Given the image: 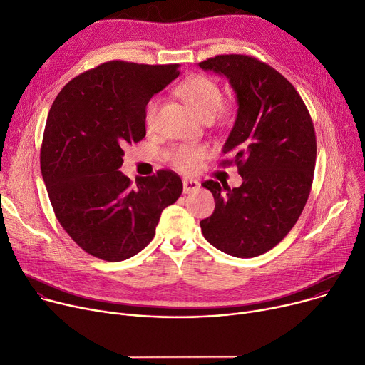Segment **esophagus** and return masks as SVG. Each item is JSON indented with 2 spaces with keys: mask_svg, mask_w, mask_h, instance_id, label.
<instances>
[{
  "mask_svg": "<svg viewBox=\"0 0 365 365\" xmlns=\"http://www.w3.org/2000/svg\"><path fill=\"white\" fill-rule=\"evenodd\" d=\"M182 185H184L185 195H190V192H195L200 188V182L196 181V180H184Z\"/></svg>",
  "mask_w": 365,
  "mask_h": 365,
  "instance_id": "34e87169",
  "label": "esophagus"
}]
</instances>
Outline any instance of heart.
Wrapping results in <instances>:
<instances>
[{"mask_svg":"<svg viewBox=\"0 0 365 365\" xmlns=\"http://www.w3.org/2000/svg\"><path fill=\"white\" fill-rule=\"evenodd\" d=\"M178 96L191 107L200 119H213L222 103L220 83L210 76L197 73L184 79L177 88ZM159 112V98L152 97L145 103L144 123L148 131L155 130ZM209 155L206 145H180L170 153V162L181 173H192Z\"/></svg>","mask_w":365,"mask_h":365,"instance_id":"heart-1","label":"heart"}]
</instances>
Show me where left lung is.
Listing matches in <instances>:
<instances>
[{"label":"left lung","instance_id":"1","mask_svg":"<svg viewBox=\"0 0 365 365\" xmlns=\"http://www.w3.org/2000/svg\"><path fill=\"white\" fill-rule=\"evenodd\" d=\"M228 78L239 110L222 152L242 185L207 180L215 210L200 221L205 239L235 258L259 256L280 243L307 205L317 158L314 123L293 85L269 64L246 54L200 61Z\"/></svg>","mask_w":365,"mask_h":365}]
</instances>
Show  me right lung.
<instances>
[{"label":"right lung","instance_id":"right-lung-1","mask_svg":"<svg viewBox=\"0 0 365 365\" xmlns=\"http://www.w3.org/2000/svg\"><path fill=\"white\" fill-rule=\"evenodd\" d=\"M180 75L178 64L112 60L69 81L53 101L41 173L56 218L98 259L119 262L153 240L182 181L160 169L135 184L119 168L123 148L145 137V103Z\"/></svg>","mask_w":365,"mask_h":365}]
</instances>
